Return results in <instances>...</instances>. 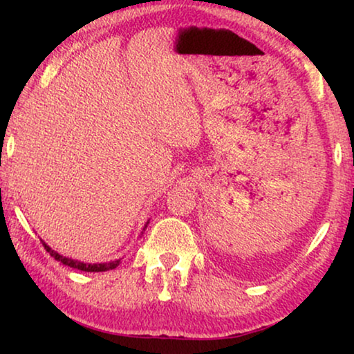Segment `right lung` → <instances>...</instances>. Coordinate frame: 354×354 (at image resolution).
I'll return each instance as SVG.
<instances>
[{"label": "right lung", "instance_id": "right-lung-1", "mask_svg": "<svg viewBox=\"0 0 354 354\" xmlns=\"http://www.w3.org/2000/svg\"><path fill=\"white\" fill-rule=\"evenodd\" d=\"M148 222L145 224V229H147ZM143 229V230H145ZM43 241V240H41ZM43 246H45L48 253H50L53 258L56 261H61L64 266H69V268H74V269H79V270H84V272H104V270H111V269H115L120 264V259H115V261H109V263H96V264H90V263H82V261H77V259H71V258H66V256H62L59 253H56L55 250H51L50 246H48L45 241H43Z\"/></svg>", "mask_w": 354, "mask_h": 354}]
</instances>
